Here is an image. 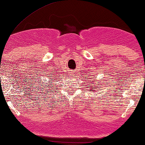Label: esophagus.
I'll return each instance as SVG.
<instances>
[{"label":"esophagus","instance_id":"1","mask_svg":"<svg viewBox=\"0 0 145 145\" xmlns=\"http://www.w3.org/2000/svg\"><path fill=\"white\" fill-rule=\"evenodd\" d=\"M72 73H74V72H72Z\"/></svg>","mask_w":145,"mask_h":145}]
</instances>
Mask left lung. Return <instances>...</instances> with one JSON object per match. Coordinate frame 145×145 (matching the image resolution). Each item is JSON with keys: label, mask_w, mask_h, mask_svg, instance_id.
I'll use <instances>...</instances> for the list:
<instances>
[{"label": "left lung", "mask_w": 145, "mask_h": 145, "mask_svg": "<svg viewBox=\"0 0 145 145\" xmlns=\"http://www.w3.org/2000/svg\"><path fill=\"white\" fill-rule=\"evenodd\" d=\"M91 82H92V81H91ZM92 82H94V80L92 81ZM97 83H99V82H98ZM98 85H100V84H97L96 83H94V86H90V87H89V88H90V91H92V92H94V91H96V90H98Z\"/></svg>", "instance_id": "obj_1"}]
</instances>
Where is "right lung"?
Masks as SVG:
<instances>
[{
  "label": "right lung",
  "instance_id": "right-lung-1",
  "mask_svg": "<svg viewBox=\"0 0 145 145\" xmlns=\"http://www.w3.org/2000/svg\"><path fill=\"white\" fill-rule=\"evenodd\" d=\"M51 76H52V75H51V76H50V79H49V82H51V81H53H53H56V80H57V79H56V76H52V77H51ZM53 77H55L56 78H53ZM51 79H53V80H50ZM46 84H47V83H46ZM49 84H52V83H51V82H49ZM49 85H50V84H49ZM52 86H53V85H52Z\"/></svg>",
  "mask_w": 145,
  "mask_h": 145
}]
</instances>
